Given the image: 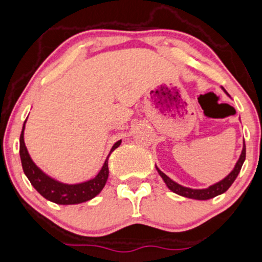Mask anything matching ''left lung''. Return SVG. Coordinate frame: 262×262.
Returning a JSON list of instances; mask_svg holds the SVG:
<instances>
[{
  "label": "left lung",
  "instance_id": "1",
  "mask_svg": "<svg viewBox=\"0 0 262 262\" xmlns=\"http://www.w3.org/2000/svg\"><path fill=\"white\" fill-rule=\"evenodd\" d=\"M222 90H224L226 94H227V92H226L224 88H222ZM245 158H246V145H245V142H244V147H242V152L240 154V158H238V161L236 162L233 169L231 170L227 176H226L224 180H221L220 182H217V183L212 184V186L207 187V188H202V189H193V188H189V187L182 186V184L177 183V182L170 180V178L168 177L167 174H164V173L162 172L158 167L156 166V168H157V170H158L159 176L162 177V180L164 181V183L167 184V187L170 189V191L174 192V193H177V194H180V196H183L187 198H193V200L205 201V200H210V198L219 196V194L225 193V192L230 188L231 184L235 182L236 177H237L238 173H240L242 164H244V162H245Z\"/></svg>",
  "mask_w": 262,
  "mask_h": 262
}]
</instances>
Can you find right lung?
<instances>
[{
	"instance_id": "right-lung-1",
	"label": "right lung",
	"mask_w": 262,
	"mask_h": 262,
	"mask_svg": "<svg viewBox=\"0 0 262 262\" xmlns=\"http://www.w3.org/2000/svg\"><path fill=\"white\" fill-rule=\"evenodd\" d=\"M25 123H26V120H25ZM24 130L25 124L22 126V132L20 136V157L22 169H24L25 174L29 178V181L31 182L32 186H34V188L36 189L41 196L45 197L46 200L51 201V202L57 203V205H78V203L86 202V201L92 200V198H94L100 193L101 189L105 186L109 176L108 159L110 153L119 147L122 140H118L113 145L112 150H110L109 156L106 157L100 172L94 178L86 182H82V183L68 184L51 178L50 176L43 173L35 164V162L32 161L29 152H27L26 145H25Z\"/></svg>"
}]
</instances>
